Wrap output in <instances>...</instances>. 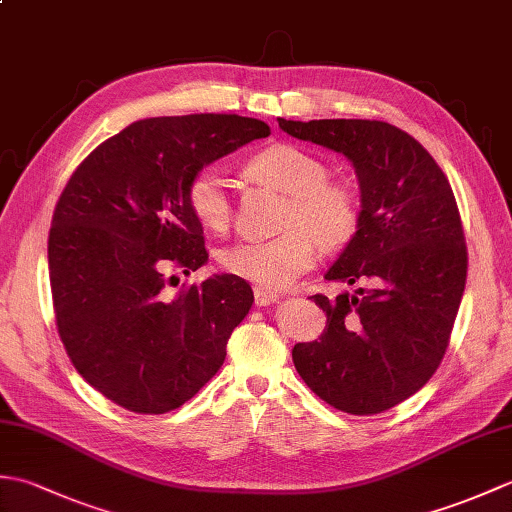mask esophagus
I'll return each mask as SVG.
<instances>
[{
  "instance_id": "1",
  "label": "esophagus",
  "mask_w": 512,
  "mask_h": 512,
  "mask_svg": "<svg viewBox=\"0 0 512 512\" xmlns=\"http://www.w3.org/2000/svg\"><path fill=\"white\" fill-rule=\"evenodd\" d=\"M279 301V295H275V292H268L264 288H255V303L257 306H270V303Z\"/></svg>"
}]
</instances>
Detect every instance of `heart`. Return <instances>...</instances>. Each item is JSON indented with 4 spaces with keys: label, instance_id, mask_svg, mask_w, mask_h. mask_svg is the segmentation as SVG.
<instances>
[{
    "label": "heart",
    "instance_id": "heart-1",
    "mask_svg": "<svg viewBox=\"0 0 512 512\" xmlns=\"http://www.w3.org/2000/svg\"><path fill=\"white\" fill-rule=\"evenodd\" d=\"M246 173L259 184L286 195L281 215L284 235L268 242H237L220 253L228 273L264 290H279L308 270L323 248H336L358 224V198L350 184L328 180V165L308 149L275 143L246 160ZM187 206L206 231L220 233L231 222V198L222 171L204 167L187 187Z\"/></svg>",
    "mask_w": 512,
    "mask_h": 512
}]
</instances>
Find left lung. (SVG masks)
<instances>
[{"label": "left lung", "instance_id": "8db88e82", "mask_svg": "<svg viewBox=\"0 0 512 512\" xmlns=\"http://www.w3.org/2000/svg\"><path fill=\"white\" fill-rule=\"evenodd\" d=\"M286 134L352 162L361 213L325 279L356 286L314 295L328 325L292 361L314 394L354 416L387 411L436 372L466 284L464 231L451 184L416 138L383 121H286Z\"/></svg>", "mask_w": 512, "mask_h": 512}]
</instances>
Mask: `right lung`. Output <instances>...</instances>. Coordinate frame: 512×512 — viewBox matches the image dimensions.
Wrapping results in <instances>:
<instances>
[{
	"label": "right lung",
	"instance_id": "right-lung-1",
	"mask_svg": "<svg viewBox=\"0 0 512 512\" xmlns=\"http://www.w3.org/2000/svg\"><path fill=\"white\" fill-rule=\"evenodd\" d=\"M235 114L162 116L107 138L65 184L48 266L59 336L88 383L136 413L178 409L209 383L253 306L235 275L167 290V273L209 262L187 206L191 178L255 138Z\"/></svg>",
	"mask_w": 512,
	"mask_h": 512
}]
</instances>
